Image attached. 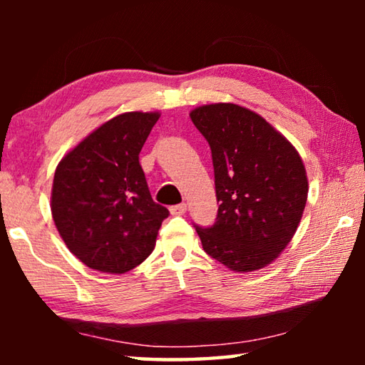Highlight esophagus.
I'll return each instance as SVG.
<instances>
[{
  "label": "esophagus",
  "instance_id": "esophagus-1",
  "mask_svg": "<svg viewBox=\"0 0 365 365\" xmlns=\"http://www.w3.org/2000/svg\"><path fill=\"white\" fill-rule=\"evenodd\" d=\"M185 212H187V205L185 202H182V205H175L170 207V214L172 215H183Z\"/></svg>",
  "mask_w": 365,
  "mask_h": 365
}]
</instances>
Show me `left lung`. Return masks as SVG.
<instances>
[{"label": "left lung", "mask_w": 365, "mask_h": 365, "mask_svg": "<svg viewBox=\"0 0 365 365\" xmlns=\"http://www.w3.org/2000/svg\"><path fill=\"white\" fill-rule=\"evenodd\" d=\"M212 153L219 209L196 227L202 250L235 272L275 261L292 242L307 201V175L294 146L252 110L232 103L190 113Z\"/></svg>", "instance_id": "left-lung-1"}]
</instances>
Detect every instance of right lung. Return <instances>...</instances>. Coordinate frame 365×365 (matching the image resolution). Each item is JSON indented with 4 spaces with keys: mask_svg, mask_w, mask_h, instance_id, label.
<instances>
[{
    "mask_svg": "<svg viewBox=\"0 0 365 365\" xmlns=\"http://www.w3.org/2000/svg\"><path fill=\"white\" fill-rule=\"evenodd\" d=\"M159 113H123L61 159L51 214L61 238L90 269L125 274L151 255L168 207L153 201L138 154Z\"/></svg>",
    "mask_w": 365,
    "mask_h": 365,
    "instance_id": "obj_1",
    "label": "right lung"
}]
</instances>
